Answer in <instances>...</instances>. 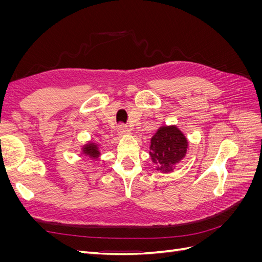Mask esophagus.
I'll list each match as a JSON object with an SVG mask.
<instances>
[{"instance_id":"esophagus-1","label":"esophagus","mask_w":262,"mask_h":262,"mask_svg":"<svg viewBox=\"0 0 262 262\" xmlns=\"http://www.w3.org/2000/svg\"><path fill=\"white\" fill-rule=\"evenodd\" d=\"M126 133H129L128 125L123 124V123L119 124V126H118V134H119V136H124V134H126Z\"/></svg>"}]
</instances>
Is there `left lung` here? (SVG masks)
<instances>
[{
  "mask_svg": "<svg viewBox=\"0 0 262 262\" xmlns=\"http://www.w3.org/2000/svg\"><path fill=\"white\" fill-rule=\"evenodd\" d=\"M188 144L185 134L176 125L160 126L150 139L148 152L156 170L164 173L173 171L185 158Z\"/></svg>",
  "mask_w": 262,
  "mask_h": 262,
  "instance_id": "1",
  "label": "left lung"
}]
</instances>
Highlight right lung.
Segmentation results:
<instances>
[{
  "instance_id": "add662e5",
  "label": "right lung",
  "mask_w": 262,
  "mask_h": 262,
  "mask_svg": "<svg viewBox=\"0 0 262 262\" xmlns=\"http://www.w3.org/2000/svg\"><path fill=\"white\" fill-rule=\"evenodd\" d=\"M82 154H84L85 156H89L92 160L98 161V158L100 156V150H99V146L98 144L94 143V142H89L85 145H83L82 147Z\"/></svg>"
}]
</instances>
